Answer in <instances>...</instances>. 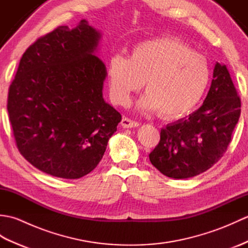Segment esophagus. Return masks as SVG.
<instances>
[{"mask_svg": "<svg viewBox=\"0 0 248 248\" xmlns=\"http://www.w3.org/2000/svg\"><path fill=\"white\" fill-rule=\"evenodd\" d=\"M121 125H123L124 128H135V127H139L140 124L138 121L132 120L128 117H124L121 119Z\"/></svg>", "mask_w": 248, "mask_h": 248, "instance_id": "esophagus-1", "label": "esophagus"}]
</instances>
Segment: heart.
<instances>
[{"label":"heart","instance_id":"1","mask_svg":"<svg viewBox=\"0 0 248 248\" xmlns=\"http://www.w3.org/2000/svg\"><path fill=\"white\" fill-rule=\"evenodd\" d=\"M109 96L117 104L132 93L147 92L139 108L172 119L188 114L202 99L211 80V67L202 54L184 41L161 37L136 45L128 57L114 54L107 67Z\"/></svg>","mask_w":248,"mask_h":248}]
</instances>
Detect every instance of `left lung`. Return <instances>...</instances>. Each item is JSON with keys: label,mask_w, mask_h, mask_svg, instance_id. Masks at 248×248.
Listing matches in <instances>:
<instances>
[{"label": "left lung", "mask_w": 248, "mask_h": 248, "mask_svg": "<svg viewBox=\"0 0 248 248\" xmlns=\"http://www.w3.org/2000/svg\"><path fill=\"white\" fill-rule=\"evenodd\" d=\"M241 114V99L227 67L217 62L203 104L187 118L167 124L149 160L163 175L197 176L224 155Z\"/></svg>", "instance_id": "8db88e82"}]
</instances>
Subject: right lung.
Segmentation results:
<instances>
[{"label":"right lung","mask_w":248,"mask_h":248,"mask_svg":"<svg viewBox=\"0 0 248 248\" xmlns=\"http://www.w3.org/2000/svg\"><path fill=\"white\" fill-rule=\"evenodd\" d=\"M100 33L86 20L31 45L8 89L7 110L24 159L48 175L78 179L101 161L121 115L104 101Z\"/></svg>","instance_id":"add662e5"}]
</instances>
